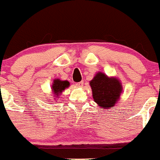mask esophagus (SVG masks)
<instances>
[{"label": "esophagus", "instance_id": "34e87169", "mask_svg": "<svg viewBox=\"0 0 160 160\" xmlns=\"http://www.w3.org/2000/svg\"><path fill=\"white\" fill-rule=\"evenodd\" d=\"M76 85L77 86V87H82V86L84 85V82L83 81H80V82H78V83H76Z\"/></svg>", "mask_w": 160, "mask_h": 160}]
</instances>
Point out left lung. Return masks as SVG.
<instances>
[{
	"instance_id": "obj_1",
	"label": "left lung",
	"mask_w": 160,
	"mask_h": 160,
	"mask_svg": "<svg viewBox=\"0 0 160 160\" xmlns=\"http://www.w3.org/2000/svg\"><path fill=\"white\" fill-rule=\"evenodd\" d=\"M94 101L102 109L113 108L120 99L122 86L120 80L98 72L90 81Z\"/></svg>"
}]
</instances>
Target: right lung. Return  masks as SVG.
Wrapping results in <instances>:
<instances>
[{"label":"right lung","instance_id":"1","mask_svg":"<svg viewBox=\"0 0 160 160\" xmlns=\"http://www.w3.org/2000/svg\"><path fill=\"white\" fill-rule=\"evenodd\" d=\"M70 85V83L67 80H60L59 79H55L54 80L53 84L51 86V89L53 92L54 94V98H59L60 94L63 92V90L66 89L67 88H68Z\"/></svg>","mask_w":160,"mask_h":160}]
</instances>
